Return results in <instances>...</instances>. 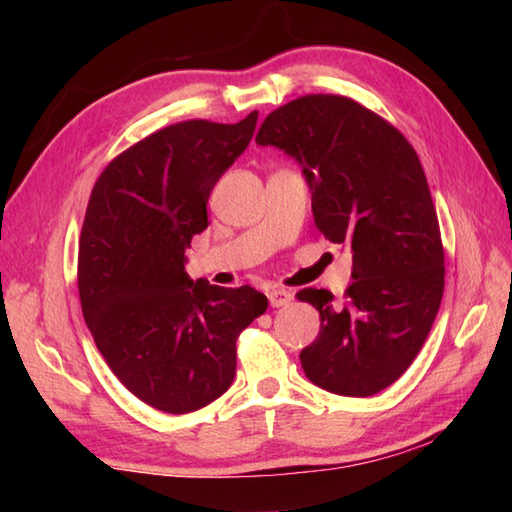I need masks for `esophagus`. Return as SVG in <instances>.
<instances>
[{
	"label": "esophagus",
	"instance_id": "obj_1",
	"mask_svg": "<svg viewBox=\"0 0 512 512\" xmlns=\"http://www.w3.org/2000/svg\"><path fill=\"white\" fill-rule=\"evenodd\" d=\"M268 303L270 308H281V306H288V303L292 301V292L284 290V288H270L268 292Z\"/></svg>",
	"mask_w": 512,
	"mask_h": 512
}]
</instances>
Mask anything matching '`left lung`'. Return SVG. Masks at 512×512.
Masks as SVG:
<instances>
[{"label": "left lung", "mask_w": 512, "mask_h": 512, "mask_svg": "<svg viewBox=\"0 0 512 512\" xmlns=\"http://www.w3.org/2000/svg\"><path fill=\"white\" fill-rule=\"evenodd\" d=\"M295 158L319 231L352 250L345 301L297 292L321 330L299 358L314 385L374 396L418 356L444 292L440 224L420 158L394 125L361 103L308 94L266 116L255 138Z\"/></svg>", "instance_id": "1"}]
</instances>
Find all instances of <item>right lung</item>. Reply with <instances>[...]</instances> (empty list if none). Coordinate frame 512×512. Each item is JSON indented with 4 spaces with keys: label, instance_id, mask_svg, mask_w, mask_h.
Listing matches in <instances>:
<instances>
[{
    "label": "right lung",
    "instance_id": "1",
    "mask_svg": "<svg viewBox=\"0 0 512 512\" xmlns=\"http://www.w3.org/2000/svg\"><path fill=\"white\" fill-rule=\"evenodd\" d=\"M255 125L257 112L235 125H169L116 156L90 195L79 239L85 323L114 376L165 413L202 409L231 387L237 336L268 308L255 288L184 270L215 182Z\"/></svg>",
    "mask_w": 512,
    "mask_h": 512
}]
</instances>
